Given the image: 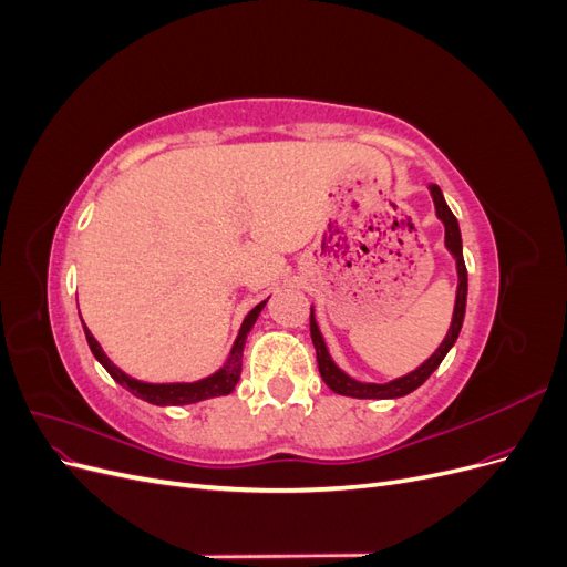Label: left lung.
I'll return each mask as SVG.
<instances>
[{
	"mask_svg": "<svg viewBox=\"0 0 567 567\" xmlns=\"http://www.w3.org/2000/svg\"><path fill=\"white\" fill-rule=\"evenodd\" d=\"M431 196L435 203V215L444 225V248L452 252V257L456 260V300H454V312H452V323L450 331L444 336V340L437 346V350L425 359L423 364H419L414 371H409L400 379H392L388 383H367V381H357L352 379L350 373L342 371L326 348V340L319 331V323L315 317V305H312V315H310V333H312V342L317 350V364H319V373L323 383L329 385L333 392L346 394V398H357V400H394V398H404V394L414 392L416 388H421L427 375H431L440 364L442 359L447 357V352L454 348V342L461 333L463 326V317H466V298H468V271H466V262H463V244H461V229L458 221L454 217V213L450 210L447 200H444L440 186L431 184Z\"/></svg>",
	"mask_w": 567,
	"mask_h": 567,
	"instance_id": "8db88e82",
	"label": "left lung"
}]
</instances>
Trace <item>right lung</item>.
<instances>
[{
    "label": "right lung",
    "mask_w": 567,
    "mask_h": 567,
    "mask_svg": "<svg viewBox=\"0 0 567 567\" xmlns=\"http://www.w3.org/2000/svg\"><path fill=\"white\" fill-rule=\"evenodd\" d=\"M267 300H262L260 305H255L252 310L246 315L241 329H238V336L234 340L231 346V352L227 357V362L221 364L215 373L205 375V379L200 381H177V383H148V381H140V379H132L130 373H125L123 369H117L109 354L104 352V348L99 346V340L92 336V331L84 326L82 317V329H84V336H87V342H90V350L92 354L96 357V362L104 367L111 379L115 383L123 385L125 390H130L134 398H140L148 404H156V406H179V404H196V402H203V400H213V398H221V394H229L234 392L238 379H241V364H244V348H246V338L250 333V329L255 326L257 317H260V312L265 310Z\"/></svg>",
    "instance_id": "add662e5"
}]
</instances>
